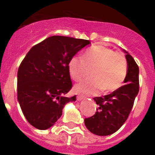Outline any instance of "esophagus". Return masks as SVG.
Returning a JSON list of instances; mask_svg holds the SVG:
<instances>
[{"mask_svg": "<svg viewBox=\"0 0 155 155\" xmlns=\"http://www.w3.org/2000/svg\"><path fill=\"white\" fill-rule=\"evenodd\" d=\"M76 99H77V101H82V100L85 99V98L84 97H82V96H80V95H78L77 97H76Z\"/></svg>", "mask_w": 155, "mask_h": 155, "instance_id": "obj_1", "label": "esophagus"}]
</instances>
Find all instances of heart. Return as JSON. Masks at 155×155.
<instances>
[{
	"mask_svg": "<svg viewBox=\"0 0 155 155\" xmlns=\"http://www.w3.org/2000/svg\"><path fill=\"white\" fill-rule=\"evenodd\" d=\"M88 68H93L92 80H83L74 87L82 96L97 94L101 90L116 91L121 87L127 75V62L122 54L101 45L87 50L83 58L74 56L68 63L71 77L76 81L86 76Z\"/></svg>",
	"mask_w": 155,
	"mask_h": 155,
	"instance_id": "b5f03b06",
	"label": "heart"
}]
</instances>
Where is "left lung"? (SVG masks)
Segmentation results:
<instances>
[{"label":"left lung","instance_id":"8db88e82","mask_svg":"<svg viewBox=\"0 0 155 155\" xmlns=\"http://www.w3.org/2000/svg\"><path fill=\"white\" fill-rule=\"evenodd\" d=\"M125 58L128 65L125 84L111 94L95 97L97 112L84 119L87 130L96 135L107 136L117 132L127 120L139 92V68L130 54Z\"/></svg>","mask_w":155,"mask_h":155}]
</instances>
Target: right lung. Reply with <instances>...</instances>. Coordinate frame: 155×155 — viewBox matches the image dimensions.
Listing matches in <instances>:
<instances>
[{
    "label": "right lung",
    "instance_id": "1",
    "mask_svg": "<svg viewBox=\"0 0 155 155\" xmlns=\"http://www.w3.org/2000/svg\"><path fill=\"white\" fill-rule=\"evenodd\" d=\"M91 42L66 36H51L29 51L18 71V100L28 122L47 130L59 119L66 104L76 97L65 96L72 87L68 63Z\"/></svg>",
    "mask_w": 155,
    "mask_h": 155
}]
</instances>
